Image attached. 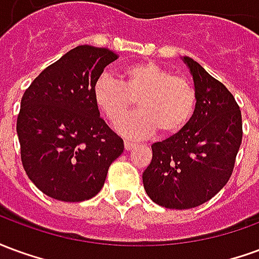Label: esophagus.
<instances>
[{"mask_svg": "<svg viewBox=\"0 0 259 259\" xmlns=\"http://www.w3.org/2000/svg\"><path fill=\"white\" fill-rule=\"evenodd\" d=\"M136 147V144L135 143H133V141H124V150H127V151H130V150H132V148H135Z\"/></svg>", "mask_w": 259, "mask_h": 259, "instance_id": "34e87169", "label": "esophagus"}]
</instances>
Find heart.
<instances>
[{
	"mask_svg": "<svg viewBox=\"0 0 259 259\" xmlns=\"http://www.w3.org/2000/svg\"><path fill=\"white\" fill-rule=\"evenodd\" d=\"M94 102L102 115L118 123L138 102L139 111L118 126L126 137L143 139L159 129L165 135L183 130L194 113V87L155 62H140L122 69L120 80L101 74L93 84Z\"/></svg>",
	"mask_w": 259,
	"mask_h": 259,
	"instance_id": "obj_1",
	"label": "heart"
}]
</instances>
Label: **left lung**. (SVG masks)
I'll return each instance as SVG.
<instances>
[{"label": "left lung", "mask_w": 259, "mask_h": 259, "mask_svg": "<svg viewBox=\"0 0 259 259\" xmlns=\"http://www.w3.org/2000/svg\"><path fill=\"white\" fill-rule=\"evenodd\" d=\"M183 61L194 80V113L185 129L152 144L151 163L143 174L148 197L172 209L198 206L222 190L243 137L232 93L194 59Z\"/></svg>", "instance_id": "left-lung-1"}]
</instances>
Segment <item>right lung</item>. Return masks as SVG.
<instances>
[{"instance_id": "right-lung-1", "label": "right lung", "mask_w": 259, "mask_h": 259, "mask_svg": "<svg viewBox=\"0 0 259 259\" xmlns=\"http://www.w3.org/2000/svg\"><path fill=\"white\" fill-rule=\"evenodd\" d=\"M118 59L108 48L79 46L33 80L16 132L29 179L51 198L79 202L98 194L123 140L100 116L93 84Z\"/></svg>"}]
</instances>
